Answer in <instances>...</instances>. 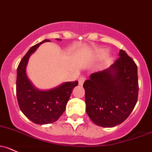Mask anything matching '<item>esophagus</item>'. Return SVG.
<instances>
[{
  "instance_id": "34e87169",
  "label": "esophagus",
  "mask_w": 152,
  "mask_h": 152,
  "mask_svg": "<svg viewBox=\"0 0 152 152\" xmlns=\"http://www.w3.org/2000/svg\"><path fill=\"white\" fill-rule=\"evenodd\" d=\"M86 80V78L84 77V76H82V77H80L79 79V85H83V84H84V81Z\"/></svg>"
}]
</instances>
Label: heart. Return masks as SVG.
I'll use <instances>...</instances> for the list:
<instances>
[{
  "mask_svg": "<svg viewBox=\"0 0 152 152\" xmlns=\"http://www.w3.org/2000/svg\"><path fill=\"white\" fill-rule=\"evenodd\" d=\"M107 55H108V52L105 49H101V50L98 51V52H97V57L99 58H103Z\"/></svg>",
  "mask_w": 152,
  "mask_h": 152,
  "instance_id": "heart-1",
  "label": "heart"
}]
</instances>
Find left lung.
<instances>
[{
    "instance_id": "obj_1",
    "label": "left lung",
    "mask_w": 152,
    "mask_h": 152,
    "mask_svg": "<svg viewBox=\"0 0 152 152\" xmlns=\"http://www.w3.org/2000/svg\"><path fill=\"white\" fill-rule=\"evenodd\" d=\"M119 59L84 81L86 111L95 124L111 127L130 116L138 100L136 64L121 49Z\"/></svg>"
}]
</instances>
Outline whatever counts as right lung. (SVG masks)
<instances>
[{"label": "right lung", "instance_id": "right-lung-1", "mask_svg": "<svg viewBox=\"0 0 152 152\" xmlns=\"http://www.w3.org/2000/svg\"><path fill=\"white\" fill-rule=\"evenodd\" d=\"M57 41H62L56 38ZM44 40L29 49L18 65L17 71V97L22 112L35 124H47L56 122L65 110L73 89L78 81H67L47 90L36 88L28 79L26 68L30 55L41 44L49 42Z\"/></svg>", "mask_w": 152, "mask_h": 152}]
</instances>
